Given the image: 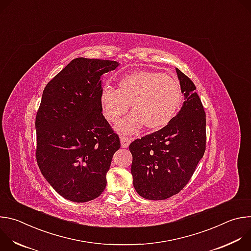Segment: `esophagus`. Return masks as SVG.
Masks as SVG:
<instances>
[{
  "mask_svg": "<svg viewBox=\"0 0 251 251\" xmlns=\"http://www.w3.org/2000/svg\"><path fill=\"white\" fill-rule=\"evenodd\" d=\"M120 141H121V146L123 148H127L129 146V144L132 141V138L127 137V136H121L120 137Z\"/></svg>",
  "mask_w": 251,
  "mask_h": 251,
  "instance_id": "obj_1",
  "label": "esophagus"
}]
</instances>
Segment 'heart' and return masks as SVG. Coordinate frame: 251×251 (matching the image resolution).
<instances>
[{"label": "heart", "mask_w": 251, "mask_h": 251, "mask_svg": "<svg viewBox=\"0 0 251 251\" xmlns=\"http://www.w3.org/2000/svg\"><path fill=\"white\" fill-rule=\"evenodd\" d=\"M184 101L176 77L159 71L137 70L118 81V89L105 85L100 94L105 119L117 123L131 105V113L117 126L121 133L132 134L146 125L149 130L167 126L180 112Z\"/></svg>", "instance_id": "obj_1"}]
</instances>
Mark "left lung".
Segmentation results:
<instances>
[{"mask_svg": "<svg viewBox=\"0 0 251 251\" xmlns=\"http://www.w3.org/2000/svg\"><path fill=\"white\" fill-rule=\"evenodd\" d=\"M185 96L177 115L164 128L133 141L129 150L136 192L147 200H166L189 183L205 151V112L196 85L176 68Z\"/></svg>", "mask_w": 251, "mask_h": 251, "instance_id": "8db88e82", "label": "left lung"}]
</instances>
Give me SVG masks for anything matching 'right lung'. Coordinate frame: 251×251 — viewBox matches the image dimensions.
I'll return each instance as SVG.
<instances>
[{"label":"right lung","instance_id":"right-lung-1","mask_svg":"<svg viewBox=\"0 0 251 251\" xmlns=\"http://www.w3.org/2000/svg\"><path fill=\"white\" fill-rule=\"evenodd\" d=\"M114 60L77 57L45 87L35 117V158L43 176L64 199L85 202L106 187L120 140L102 114L101 75Z\"/></svg>","mask_w":251,"mask_h":251}]
</instances>
